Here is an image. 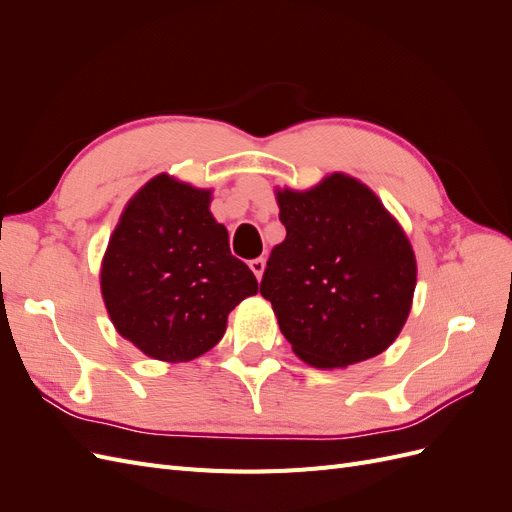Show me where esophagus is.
I'll return each mask as SVG.
<instances>
[{
	"label": "esophagus",
	"instance_id": "obj_1",
	"mask_svg": "<svg viewBox=\"0 0 512 512\" xmlns=\"http://www.w3.org/2000/svg\"><path fill=\"white\" fill-rule=\"evenodd\" d=\"M250 269L254 271V275L260 280L262 271H265V258H254V260H250Z\"/></svg>",
	"mask_w": 512,
	"mask_h": 512
}]
</instances>
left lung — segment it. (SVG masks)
Instances as JSON below:
<instances>
[{
    "instance_id": "8db88e82",
    "label": "left lung",
    "mask_w": 512,
    "mask_h": 512,
    "mask_svg": "<svg viewBox=\"0 0 512 512\" xmlns=\"http://www.w3.org/2000/svg\"><path fill=\"white\" fill-rule=\"evenodd\" d=\"M286 239L260 294L284 337L314 367H348L389 348L410 314L416 260L378 196L331 175L309 192H277Z\"/></svg>"
}]
</instances>
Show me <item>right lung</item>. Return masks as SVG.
Masks as SVG:
<instances>
[{
  "instance_id": "obj_1",
  "label": "right lung",
  "mask_w": 512,
  "mask_h": 512,
  "mask_svg": "<svg viewBox=\"0 0 512 512\" xmlns=\"http://www.w3.org/2000/svg\"><path fill=\"white\" fill-rule=\"evenodd\" d=\"M209 192L166 175L123 211L102 262V297L119 335L160 361H190L220 342L228 314L258 282L230 254Z\"/></svg>"
}]
</instances>
